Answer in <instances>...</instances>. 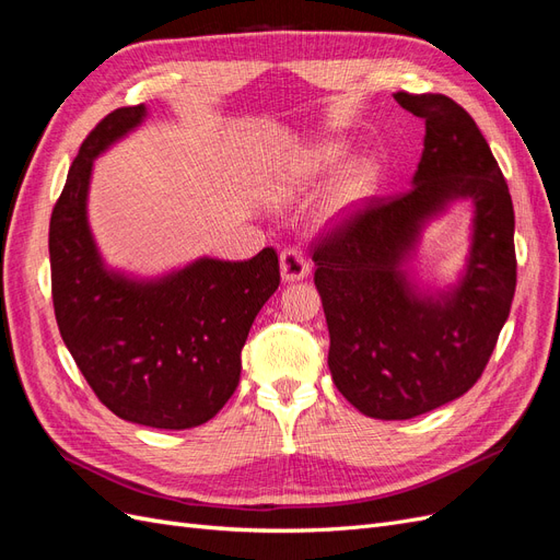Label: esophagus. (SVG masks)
<instances>
[{"label":"esophagus","instance_id":"1","mask_svg":"<svg viewBox=\"0 0 560 560\" xmlns=\"http://www.w3.org/2000/svg\"><path fill=\"white\" fill-rule=\"evenodd\" d=\"M280 273L284 282H296L311 273V266L299 247H287L280 252Z\"/></svg>","mask_w":560,"mask_h":560}]
</instances>
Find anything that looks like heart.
<instances>
[{
    "label": "heart",
    "mask_w": 560,
    "mask_h": 560,
    "mask_svg": "<svg viewBox=\"0 0 560 560\" xmlns=\"http://www.w3.org/2000/svg\"><path fill=\"white\" fill-rule=\"evenodd\" d=\"M341 159H343V149L338 144L317 147V149L308 151L306 156H301L299 161H294L290 165V171H287V175H284V186H301L317 175H325L327 171H331L334 165H338V161ZM374 182H376L374 165L366 161L354 163L336 186L334 200H331L334 208L336 210L352 208L354 202H360L371 191Z\"/></svg>",
    "instance_id": "heart-1"
}]
</instances>
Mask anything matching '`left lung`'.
Segmentation results:
<instances>
[{
    "mask_svg": "<svg viewBox=\"0 0 560 560\" xmlns=\"http://www.w3.org/2000/svg\"><path fill=\"white\" fill-rule=\"evenodd\" d=\"M395 100L425 121L413 186L366 198L313 247L331 378L354 409L381 420H409L465 395L481 378L516 292L510 186L479 126L446 95L399 91ZM455 197L475 202L468 273L451 295L420 298L400 264L419 226Z\"/></svg>",
    "mask_w": 560,
    "mask_h": 560,
    "instance_id": "obj_1",
    "label": "left lung"
}]
</instances>
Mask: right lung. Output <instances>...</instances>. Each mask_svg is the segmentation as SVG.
I'll return each instance as SVG.
<instances>
[{
  "instance_id": "right-lung-1",
  "label": "right lung",
  "mask_w": 560,
  "mask_h": 560,
  "mask_svg": "<svg viewBox=\"0 0 560 560\" xmlns=\"http://www.w3.org/2000/svg\"><path fill=\"white\" fill-rule=\"evenodd\" d=\"M144 114V105L114 109L83 140L50 214V294L67 350L112 413L189 430L238 387L241 350L278 290L280 264L264 247L247 261L198 259L156 282L109 273L86 219L93 159Z\"/></svg>"
}]
</instances>
